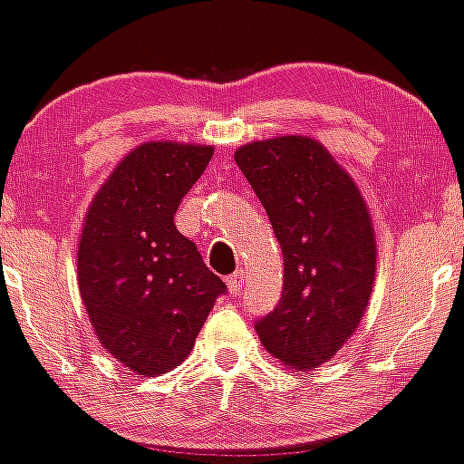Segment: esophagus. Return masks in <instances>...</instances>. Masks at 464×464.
<instances>
[{"label": "esophagus", "instance_id": "1", "mask_svg": "<svg viewBox=\"0 0 464 464\" xmlns=\"http://www.w3.org/2000/svg\"><path fill=\"white\" fill-rule=\"evenodd\" d=\"M242 281H244V273H242V270H237V273H233V275L227 279L228 292H231V295H237V292L242 290Z\"/></svg>", "mask_w": 464, "mask_h": 464}]
</instances>
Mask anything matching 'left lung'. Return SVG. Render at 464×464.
I'll return each mask as SVG.
<instances>
[{
  "label": "left lung",
  "instance_id": "8db88e82",
  "mask_svg": "<svg viewBox=\"0 0 464 464\" xmlns=\"http://www.w3.org/2000/svg\"><path fill=\"white\" fill-rule=\"evenodd\" d=\"M233 157L284 255L281 301L255 329L287 369L316 371L344 347L369 307L377 270L371 211L358 183L312 137L250 141Z\"/></svg>",
  "mask_w": 464,
  "mask_h": 464
}]
</instances>
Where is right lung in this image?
I'll list each match as a JSON object with an SVG mask.
<instances>
[{"label": "right lung", "mask_w": 464, "mask_h": 464, "mask_svg": "<svg viewBox=\"0 0 464 464\" xmlns=\"http://www.w3.org/2000/svg\"><path fill=\"white\" fill-rule=\"evenodd\" d=\"M214 146L146 141L95 191L78 242V287L100 344L137 375L157 377L194 349L227 290L174 227Z\"/></svg>", "instance_id": "obj_1"}]
</instances>
